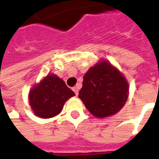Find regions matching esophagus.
I'll return each mask as SVG.
<instances>
[{
	"label": "esophagus",
	"instance_id": "34e87169",
	"mask_svg": "<svg viewBox=\"0 0 159 159\" xmlns=\"http://www.w3.org/2000/svg\"><path fill=\"white\" fill-rule=\"evenodd\" d=\"M79 85H76V86H75V87H73V91L75 92V95H78V92H79Z\"/></svg>",
	"mask_w": 159,
	"mask_h": 159
}]
</instances>
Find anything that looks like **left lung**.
Wrapping results in <instances>:
<instances>
[{"mask_svg": "<svg viewBox=\"0 0 159 159\" xmlns=\"http://www.w3.org/2000/svg\"><path fill=\"white\" fill-rule=\"evenodd\" d=\"M129 84L123 75L106 60L100 61L84 76L79 97L97 118L117 113L126 103Z\"/></svg>", "mask_w": 159, "mask_h": 159, "instance_id": "left-lung-1", "label": "left lung"}]
</instances>
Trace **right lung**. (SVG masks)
I'll use <instances>...</instances> for the list:
<instances>
[{"label": "right lung", "mask_w": 159, "mask_h": 159, "mask_svg": "<svg viewBox=\"0 0 159 159\" xmlns=\"http://www.w3.org/2000/svg\"><path fill=\"white\" fill-rule=\"evenodd\" d=\"M74 95L75 93L61 78L48 75L30 90L29 100L35 115L48 119L59 114L65 102Z\"/></svg>", "instance_id": "1"}]
</instances>
